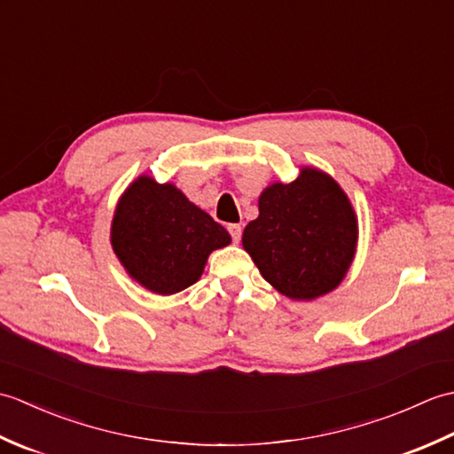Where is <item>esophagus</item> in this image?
<instances>
[{
  "instance_id": "obj_1",
  "label": "esophagus",
  "mask_w": 454,
  "mask_h": 454,
  "mask_svg": "<svg viewBox=\"0 0 454 454\" xmlns=\"http://www.w3.org/2000/svg\"><path fill=\"white\" fill-rule=\"evenodd\" d=\"M228 232H230V236H232L234 244H238L239 239H242V226H239V224H230Z\"/></svg>"
}]
</instances>
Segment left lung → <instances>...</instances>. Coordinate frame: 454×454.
<instances>
[{
  "mask_svg": "<svg viewBox=\"0 0 454 454\" xmlns=\"http://www.w3.org/2000/svg\"><path fill=\"white\" fill-rule=\"evenodd\" d=\"M356 215L327 173L302 168L259 197L242 244L259 273L293 301H314L343 281L356 249Z\"/></svg>",
  "mask_w": 454,
  "mask_h": 454,
  "instance_id": "1",
  "label": "left lung"
}]
</instances>
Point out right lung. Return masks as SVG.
<instances>
[{"mask_svg":"<svg viewBox=\"0 0 454 454\" xmlns=\"http://www.w3.org/2000/svg\"><path fill=\"white\" fill-rule=\"evenodd\" d=\"M232 239L218 222L171 183L142 176L122 192L111 224V246L127 273L156 294L195 285L208 255Z\"/></svg>","mask_w":454,"mask_h":454,"instance_id":"right-lung-1","label":"right lung"}]
</instances>
